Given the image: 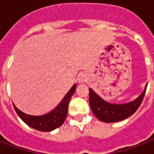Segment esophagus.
<instances>
[{
	"instance_id": "obj_1",
	"label": "esophagus",
	"mask_w": 154,
	"mask_h": 154,
	"mask_svg": "<svg viewBox=\"0 0 154 154\" xmlns=\"http://www.w3.org/2000/svg\"><path fill=\"white\" fill-rule=\"evenodd\" d=\"M87 81V75L85 72H81L77 76V82L78 83H84Z\"/></svg>"
}]
</instances>
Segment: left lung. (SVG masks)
Masks as SVG:
<instances>
[{"label":"left lung","instance_id":"left-lung-1","mask_svg":"<svg viewBox=\"0 0 154 154\" xmlns=\"http://www.w3.org/2000/svg\"><path fill=\"white\" fill-rule=\"evenodd\" d=\"M147 84L143 92L135 100L124 104H113L105 101L89 88V105L92 112L98 120L106 123H113L128 118L136 112L143 101Z\"/></svg>","mask_w":154,"mask_h":154}]
</instances>
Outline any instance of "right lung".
I'll return each mask as SVG.
<instances>
[{"label":"right lung","instance_id":"add662e5","mask_svg":"<svg viewBox=\"0 0 154 154\" xmlns=\"http://www.w3.org/2000/svg\"><path fill=\"white\" fill-rule=\"evenodd\" d=\"M76 88H77V84H74L67 94H65L64 98L58 104L57 106L54 108L52 111L44 115L35 116V115L27 114L18 109L13 103V107L20 119L29 127L42 132L53 131L58 127L61 126L65 122L68 113L69 101L74 94Z\"/></svg>","mask_w":154,"mask_h":154}]
</instances>
